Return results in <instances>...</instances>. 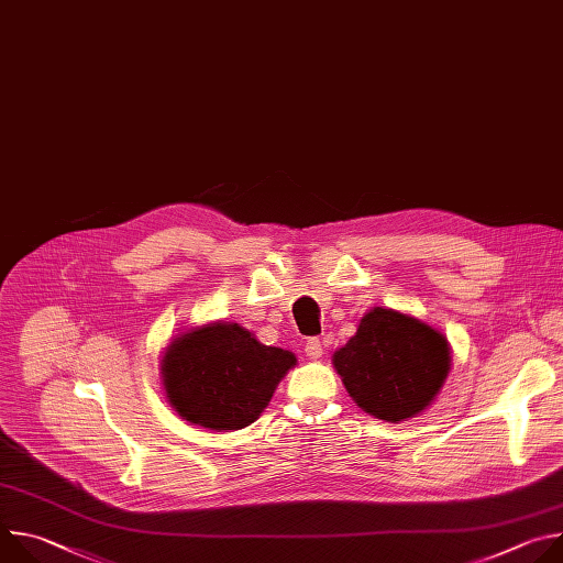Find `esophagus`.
<instances>
[{
  "label": "esophagus",
  "instance_id": "34e87169",
  "mask_svg": "<svg viewBox=\"0 0 563 563\" xmlns=\"http://www.w3.org/2000/svg\"><path fill=\"white\" fill-rule=\"evenodd\" d=\"M305 354L311 358V361H318L320 356H323V345H320L318 339H309L305 343Z\"/></svg>",
  "mask_w": 563,
  "mask_h": 563
}]
</instances>
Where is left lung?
<instances>
[{
  "label": "left lung",
  "mask_w": 563,
  "mask_h": 563,
  "mask_svg": "<svg viewBox=\"0 0 563 563\" xmlns=\"http://www.w3.org/2000/svg\"><path fill=\"white\" fill-rule=\"evenodd\" d=\"M332 363L365 415L400 423L434 404L450 374L452 352L445 334L426 320L372 307Z\"/></svg>",
  "instance_id": "obj_1"
}]
</instances>
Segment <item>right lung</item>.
I'll list each match as a JSON object with an SVG mask.
<instances>
[{"instance_id": "1", "label": "right lung", "mask_w": 563, "mask_h": 563, "mask_svg": "<svg viewBox=\"0 0 563 563\" xmlns=\"http://www.w3.org/2000/svg\"><path fill=\"white\" fill-rule=\"evenodd\" d=\"M294 365L289 350L263 345L238 323L211 320L172 339L159 380L185 421L227 432L252 426Z\"/></svg>"}]
</instances>
